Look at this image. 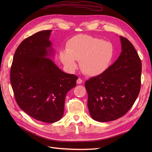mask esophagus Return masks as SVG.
<instances>
[{
  "mask_svg": "<svg viewBox=\"0 0 152 152\" xmlns=\"http://www.w3.org/2000/svg\"><path fill=\"white\" fill-rule=\"evenodd\" d=\"M82 82L83 81H82V80L81 79H80V78H79V79L77 80V83L78 84H81L82 83Z\"/></svg>",
  "mask_w": 152,
  "mask_h": 152,
  "instance_id": "obj_1",
  "label": "esophagus"
}]
</instances>
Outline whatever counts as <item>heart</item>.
<instances>
[{"label":"heart","mask_w":152,"mask_h":152,"mask_svg":"<svg viewBox=\"0 0 152 152\" xmlns=\"http://www.w3.org/2000/svg\"><path fill=\"white\" fill-rule=\"evenodd\" d=\"M114 55L113 44L108 41L86 35H76L66 43V49L59 52V58L69 72L77 68L76 60L86 75L94 77L104 73Z\"/></svg>","instance_id":"obj_1"}]
</instances>
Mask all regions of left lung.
<instances>
[{
	"label": "left lung",
	"mask_w": 152,
	"mask_h": 152,
	"mask_svg": "<svg viewBox=\"0 0 152 152\" xmlns=\"http://www.w3.org/2000/svg\"><path fill=\"white\" fill-rule=\"evenodd\" d=\"M120 39L122 52L117 61L85 83L89 113L98 122L112 121L124 115L140 93L141 59L129 40L122 36Z\"/></svg>",
	"instance_id": "left-lung-1"
}]
</instances>
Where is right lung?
Listing matches in <instances>:
<instances>
[{
  "label": "right lung",
  "instance_id": "1",
  "mask_svg": "<svg viewBox=\"0 0 152 152\" xmlns=\"http://www.w3.org/2000/svg\"><path fill=\"white\" fill-rule=\"evenodd\" d=\"M39 31L18 47L11 68V84L18 104L36 120L47 123L62 118L65 97L77 76L61 70L49 59L54 55L49 36Z\"/></svg>",
  "mask_w": 152,
  "mask_h": 152
}]
</instances>
